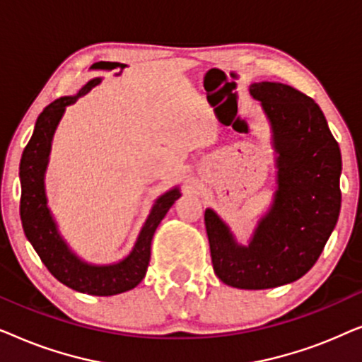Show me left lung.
Masks as SVG:
<instances>
[{"label":"left lung","instance_id":"left-lung-1","mask_svg":"<svg viewBox=\"0 0 362 362\" xmlns=\"http://www.w3.org/2000/svg\"><path fill=\"white\" fill-rule=\"evenodd\" d=\"M274 130L279 189L247 247L214 211L204 214L211 259L226 285L274 288L303 276L323 252L341 209V153L313 98L279 82L250 87Z\"/></svg>","mask_w":362,"mask_h":362}]
</instances>
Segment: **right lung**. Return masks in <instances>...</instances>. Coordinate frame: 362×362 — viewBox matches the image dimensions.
<instances>
[{
	"mask_svg": "<svg viewBox=\"0 0 362 362\" xmlns=\"http://www.w3.org/2000/svg\"><path fill=\"white\" fill-rule=\"evenodd\" d=\"M100 78H93L81 92L74 97H61L44 108L37 117L36 127L31 140L24 148L19 165V177H21V204L19 214L24 234L31 242L34 250L41 257L47 270L69 288L87 295L110 296L135 288L145 279L151 254V239L156 227L170 211L180 191L177 187L163 194L153 206L151 214L143 226L138 235L136 244L132 254L125 260L113 265H88L69 250L66 242L57 234L51 214L46 206V192H44V173H46L51 141L56 132L57 123L67 105H72L83 93L95 87Z\"/></svg>",
	"mask_w": 362,
	"mask_h": 362,
	"instance_id": "right-lung-1",
	"label": "right lung"
}]
</instances>
